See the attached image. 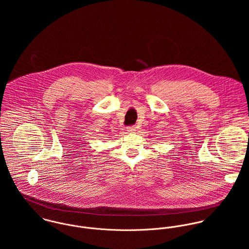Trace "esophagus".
<instances>
[{"label":"esophagus","mask_w":249,"mask_h":249,"mask_svg":"<svg viewBox=\"0 0 249 249\" xmlns=\"http://www.w3.org/2000/svg\"><path fill=\"white\" fill-rule=\"evenodd\" d=\"M136 126L135 125H133V126H128V127H126V130L129 132V133H135L136 132Z\"/></svg>","instance_id":"1"}]
</instances>
